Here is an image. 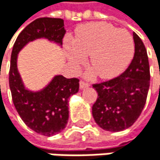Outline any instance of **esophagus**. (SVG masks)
<instances>
[{
	"instance_id": "1",
	"label": "esophagus",
	"mask_w": 160,
	"mask_h": 160,
	"mask_svg": "<svg viewBox=\"0 0 160 160\" xmlns=\"http://www.w3.org/2000/svg\"><path fill=\"white\" fill-rule=\"evenodd\" d=\"M89 86H90V84L88 83V82L83 81V80H81V81H80V89H85V88L89 87Z\"/></svg>"
}]
</instances>
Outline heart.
I'll return each mask as SVG.
<instances>
[{"label": "heart", "instance_id": "b5f03b06", "mask_svg": "<svg viewBox=\"0 0 160 160\" xmlns=\"http://www.w3.org/2000/svg\"><path fill=\"white\" fill-rule=\"evenodd\" d=\"M69 60L74 67L85 63L91 54L90 68L98 76L112 77L131 62L134 52L132 35L105 22H90L81 27L72 41Z\"/></svg>", "mask_w": 160, "mask_h": 160}]
</instances>
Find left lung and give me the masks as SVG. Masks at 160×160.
<instances>
[{"instance_id": "left-lung-1", "label": "left lung", "mask_w": 160, "mask_h": 160, "mask_svg": "<svg viewBox=\"0 0 160 160\" xmlns=\"http://www.w3.org/2000/svg\"><path fill=\"white\" fill-rule=\"evenodd\" d=\"M134 55L128 68L119 76L93 84L97 99L92 116L103 130L120 132L131 127L139 117L150 87V66L146 48L133 32Z\"/></svg>"}]
</instances>
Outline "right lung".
I'll return each mask as SVG.
<instances>
[{
  "instance_id": "obj_1",
  "label": "right lung",
  "mask_w": 160,
  "mask_h": 160,
  "mask_svg": "<svg viewBox=\"0 0 160 160\" xmlns=\"http://www.w3.org/2000/svg\"><path fill=\"white\" fill-rule=\"evenodd\" d=\"M65 33L63 19H36L19 34L11 53L9 87L13 104L26 125L46 137L56 134L66 128L68 120V98L78 92L79 79L56 75L42 91H28L18 72L17 57L23 47L36 39L46 38L62 46Z\"/></svg>"
}]
</instances>
